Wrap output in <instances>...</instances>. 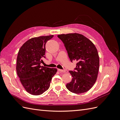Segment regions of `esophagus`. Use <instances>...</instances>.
Segmentation results:
<instances>
[{
	"label": "esophagus",
	"instance_id": "34e87169",
	"mask_svg": "<svg viewBox=\"0 0 120 120\" xmlns=\"http://www.w3.org/2000/svg\"><path fill=\"white\" fill-rule=\"evenodd\" d=\"M57 70L59 71H60V72H68V71L66 70H60V69H59L58 68Z\"/></svg>",
	"mask_w": 120,
	"mask_h": 120
}]
</instances>
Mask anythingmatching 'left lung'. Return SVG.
Listing matches in <instances>:
<instances>
[{"instance_id":"1","label":"left lung","mask_w":120,"mask_h":120,"mask_svg":"<svg viewBox=\"0 0 120 120\" xmlns=\"http://www.w3.org/2000/svg\"><path fill=\"white\" fill-rule=\"evenodd\" d=\"M57 37L63 42L71 62L77 61L75 70L69 71L72 79L67 88L77 94L88 91L95 83L99 72V56L95 45L79 34H60Z\"/></svg>"}]
</instances>
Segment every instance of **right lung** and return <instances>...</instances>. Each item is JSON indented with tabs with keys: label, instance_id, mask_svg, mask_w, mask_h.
Returning a JSON list of instances; mask_svg holds the SVG:
<instances>
[{
	"label": "right lung",
	"instance_id": "1",
	"mask_svg": "<svg viewBox=\"0 0 120 120\" xmlns=\"http://www.w3.org/2000/svg\"><path fill=\"white\" fill-rule=\"evenodd\" d=\"M53 35L30 38L21 46L17 57L16 72L22 86L32 95L43 94L49 88L57 69L41 66L45 58V44Z\"/></svg>",
	"mask_w": 120,
	"mask_h": 120
}]
</instances>
